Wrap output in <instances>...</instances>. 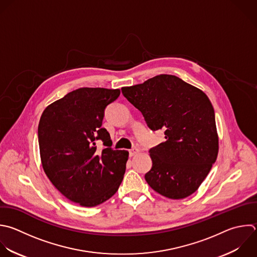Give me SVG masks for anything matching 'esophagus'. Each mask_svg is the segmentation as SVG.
<instances>
[{
  "label": "esophagus",
  "instance_id": "esophagus-1",
  "mask_svg": "<svg viewBox=\"0 0 257 257\" xmlns=\"http://www.w3.org/2000/svg\"><path fill=\"white\" fill-rule=\"evenodd\" d=\"M128 153H130V156H131V157H134V156H136V155L139 153V149H138V148H134V149L130 150Z\"/></svg>",
  "mask_w": 257,
  "mask_h": 257
}]
</instances>
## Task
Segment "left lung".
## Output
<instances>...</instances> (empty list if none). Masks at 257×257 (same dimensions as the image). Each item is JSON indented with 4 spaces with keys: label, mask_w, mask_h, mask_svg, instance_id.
<instances>
[{
    "label": "left lung",
    "mask_w": 257,
    "mask_h": 257,
    "mask_svg": "<svg viewBox=\"0 0 257 257\" xmlns=\"http://www.w3.org/2000/svg\"><path fill=\"white\" fill-rule=\"evenodd\" d=\"M123 96L166 141L150 150V187L174 200L198 190L216 162L219 139L208 96L175 75L161 74L142 84L122 87Z\"/></svg>",
    "instance_id": "obj_1"
}]
</instances>
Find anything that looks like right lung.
I'll use <instances>...</instances> for the list:
<instances>
[{
    "label": "right lung",
    "instance_id": "obj_1",
    "mask_svg": "<svg viewBox=\"0 0 257 257\" xmlns=\"http://www.w3.org/2000/svg\"><path fill=\"white\" fill-rule=\"evenodd\" d=\"M119 89L82 87L49 104L38 125L43 170L68 200L95 207L112 197L123 179L127 151L112 150L108 132L101 127L106 105ZM101 139L106 148L96 150Z\"/></svg>",
    "mask_w": 257,
    "mask_h": 257
}]
</instances>
